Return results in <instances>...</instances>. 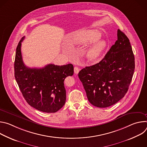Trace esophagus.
<instances>
[{
  "label": "esophagus",
  "instance_id": "esophagus-1",
  "mask_svg": "<svg viewBox=\"0 0 147 147\" xmlns=\"http://www.w3.org/2000/svg\"><path fill=\"white\" fill-rule=\"evenodd\" d=\"M74 73L77 74H78L79 73L80 69H79V68L77 66H75L74 68Z\"/></svg>",
  "mask_w": 147,
  "mask_h": 147
}]
</instances>
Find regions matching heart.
Segmentation results:
<instances>
[{
	"instance_id": "obj_1",
	"label": "heart",
	"mask_w": 147,
	"mask_h": 147,
	"mask_svg": "<svg viewBox=\"0 0 147 147\" xmlns=\"http://www.w3.org/2000/svg\"><path fill=\"white\" fill-rule=\"evenodd\" d=\"M100 36V33L96 30H86L80 32L73 38L77 45H86L93 42ZM107 47L105 40L100 39L95 41L88 49L87 56L91 60L98 59Z\"/></svg>"
}]
</instances>
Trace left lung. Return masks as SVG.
<instances>
[{"label":"left lung","instance_id":"8db88e82","mask_svg":"<svg viewBox=\"0 0 147 147\" xmlns=\"http://www.w3.org/2000/svg\"><path fill=\"white\" fill-rule=\"evenodd\" d=\"M134 69V56L130 40L118 30L117 40L103 59L82 69L78 77L92 105L107 108L127 93Z\"/></svg>","mask_w":147,"mask_h":147}]
</instances>
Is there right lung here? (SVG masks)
<instances>
[{
    "mask_svg": "<svg viewBox=\"0 0 147 147\" xmlns=\"http://www.w3.org/2000/svg\"><path fill=\"white\" fill-rule=\"evenodd\" d=\"M24 39V36L18 44L14 61V76L19 88L31 107L43 112H56L65 104L64 81L73 75V66L49 64L39 69L27 67L21 52Z\"/></svg>",
    "mask_w": 147,
    "mask_h": 147,
    "instance_id": "obj_1",
    "label": "right lung"
}]
</instances>
